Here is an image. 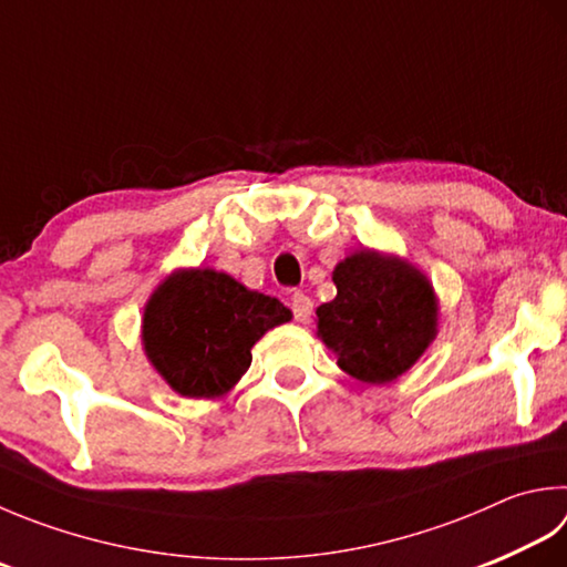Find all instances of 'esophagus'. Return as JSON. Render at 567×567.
Returning <instances> with one entry per match:
<instances>
[{
	"label": "esophagus",
	"mask_w": 567,
	"mask_h": 567,
	"mask_svg": "<svg viewBox=\"0 0 567 567\" xmlns=\"http://www.w3.org/2000/svg\"><path fill=\"white\" fill-rule=\"evenodd\" d=\"M291 308H293L296 320H301V323H306L308 316H311V311H313V301L303 291H293L291 293Z\"/></svg>",
	"instance_id": "1"
}]
</instances>
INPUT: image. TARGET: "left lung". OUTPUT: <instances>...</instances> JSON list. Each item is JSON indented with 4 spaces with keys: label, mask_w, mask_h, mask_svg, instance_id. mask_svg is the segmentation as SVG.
<instances>
[{
    "label": "left lung",
    "mask_w": 567,
    "mask_h": 567,
    "mask_svg": "<svg viewBox=\"0 0 567 567\" xmlns=\"http://www.w3.org/2000/svg\"><path fill=\"white\" fill-rule=\"evenodd\" d=\"M338 288L318 306V338L340 370L370 384L408 372L436 336V296L430 279L400 256L362 249L333 271Z\"/></svg>",
    "instance_id": "left-lung-1"
}]
</instances>
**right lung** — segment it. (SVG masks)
Instances as JSON below:
<instances>
[{"label": "right lung", "instance_id": "1", "mask_svg": "<svg viewBox=\"0 0 567 567\" xmlns=\"http://www.w3.org/2000/svg\"><path fill=\"white\" fill-rule=\"evenodd\" d=\"M288 320L291 311L281 301L249 291L229 274L183 269L147 301L143 346L175 392L215 400L249 370L256 340Z\"/></svg>", "mask_w": 567, "mask_h": 567}]
</instances>
